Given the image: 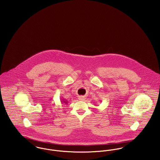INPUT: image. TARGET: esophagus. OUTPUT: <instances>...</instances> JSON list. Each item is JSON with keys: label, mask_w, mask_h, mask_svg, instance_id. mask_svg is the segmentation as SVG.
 I'll return each instance as SVG.
<instances>
[{"label": "esophagus", "mask_w": 160, "mask_h": 160, "mask_svg": "<svg viewBox=\"0 0 160 160\" xmlns=\"http://www.w3.org/2000/svg\"><path fill=\"white\" fill-rule=\"evenodd\" d=\"M79 98L80 100H84L85 99V98L84 97H80Z\"/></svg>", "instance_id": "1"}]
</instances>
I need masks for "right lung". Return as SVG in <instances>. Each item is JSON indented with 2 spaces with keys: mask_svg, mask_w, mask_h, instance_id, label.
<instances>
[{
  "mask_svg": "<svg viewBox=\"0 0 160 160\" xmlns=\"http://www.w3.org/2000/svg\"><path fill=\"white\" fill-rule=\"evenodd\" d=\"M62 100H62V101H61V102H62V103H66V104L68 103V102L67 101V100H64L63 98H62Z\"/></svg>",
  "mask_w": 160,
  "mask_h": 160,
  "instance_id": "1",
  "label": "right lung"
}]
</instances>
